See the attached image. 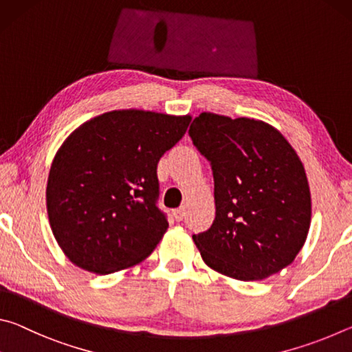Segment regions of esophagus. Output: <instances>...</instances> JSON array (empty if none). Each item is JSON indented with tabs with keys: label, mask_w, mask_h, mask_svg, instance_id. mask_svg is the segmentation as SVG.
<instances>
[{
	"label": "esophagus",
	"mask_w": 352,
	"mask_h": 352,
	"mask_svg": "<svg viewBox=\"0 0 352 352\" xmlns=\"http://www.w3.org/2000/svg\"><path fill=\"white\" fill-rule=\"evenodd\" d=\"M172 214H174V219L180 222V220L184 219V208H177V210L172 211Z\"/></svg>",
	"instance_id": "34e87169"
}]
</instances>
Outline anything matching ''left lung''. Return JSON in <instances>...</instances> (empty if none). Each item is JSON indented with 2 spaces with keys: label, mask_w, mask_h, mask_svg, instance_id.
Instances as JSON below:
<instances>
[{
  "label": "left lung",
  "mask_w": 352,
  "mask_h": 352,
  "mask_svg": "<svg viewBox=\"0 0 352 352\" xmlns=\"http://www.w3.org/2000/svg\"><path fill=\"white\" fill-rule=\"evenodd\" d=\"M211 163L216 219L192 239L205 264L259 281L294 262L311 226L305 166L281 132L259 119L200 113L189 129Z\"/></svg>",
  "instance_id": "1"
}]
</instances>
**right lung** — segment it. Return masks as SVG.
Wrapping results in <instances>:
<instances>
[{
    "label": "right lung",
    "instance_id": "1",
    "mask_svg": "<svg viewBox=\"0 0 352 352\" xmlns=\"http://www.w3.org/2000/svg\"><path fill=\"white\" fill-rule=\"evenodd\" d=\"M189 122V115L115 110L63 141L47 177L46 208L52 234L73 264L109 275L153 252L169 226L157 206V164Z\"/></svg>",
    "mask_w": 352,
    "mask_h": 352
}]
</instances>
